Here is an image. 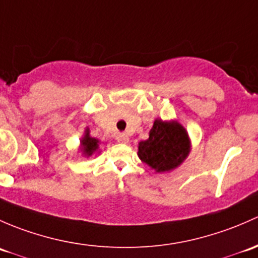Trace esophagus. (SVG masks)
Returning <instances> with one entry per match:
<instances>
[{
	"mask_svg": "<svg viewBox=\"0 0 258 258\" xmlns=\"http://www.w3.org/2000/svg\"><path fill=\"white\" fill-rule=\"evenodd\" d=\"M116 140H118L119 143L126 144V143H129V137L126 134H119L118 137H116Z\"/></svg>",
	"mask_w": 258,
	"mask_h": 258,
	"instance_id": "34e87169",
	"label": "esophagus"
}]
</instances>
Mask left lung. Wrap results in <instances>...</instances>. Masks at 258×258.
I'll return each instance as SVG.
<instances>
[{"instance_id": "left-lung-1", "label": "left lung", "mask_w": 258, "mask_h": 258, "mask_svg": "<svg viewBox=\"0 0 258 258\" xmlns=\"http://www.w3.org/2000/svg\"><path fill=\"white\" fill-rule=\"evenodd\" d=\"M191 151L186 129L177 120L155 119L147 140L138 145L140 160L155 172H170L179 168Z\"/></svg>"}]
</instances>
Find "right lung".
I'll use <instances>...</instances> for the list:
<instances>
[{"mask_svg": "<svg viewBox=\"0 0 258 258\" xmlns=\"http://www.w3.org/2000/svg\"><path fill=\"white\" fill-rule=\"evenodd\" d=\"M100 144H102L100 140L97 139V138L90 137L89 128H86L83 137L81 138L79 151L82 153V156H83V158H90V156L94 155V154L100 153Z\"/></svg>", "mask_w": 258, "mask_h": 258, "instance_id": "right-lung-1", "label": "right lung"}]
</instances>
